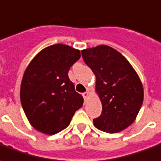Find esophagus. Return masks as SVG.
Listing matches in <instances>:
<instances>
[{
    "instance_id": "esophagus-1",
    "label": "esophagus",
    "mask_w": 161,
    "mask_h": 161,
    "mask_svg": "<svg viewBox=\"0 0 161 161\" xmlns=\"http://www.w3.org/2000/svg\"><path fill=\"white\" fill-rule=\"evenodd\" d=\"M82 95H83V97H84L85 100H86V99H87V98H88V96H89V92H84Z\"/></svg>"
}]
</instances>
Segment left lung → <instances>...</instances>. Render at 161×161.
I'll use <instances>...</instances> for the list:
<instances>
[{"instance_id":"left-lung-1","label":"left lung","mask_w":161,"mask_h":161,"mask_svg":"<svg viewBox=\"0 0 161 161\" xmlns=\"http://www.w3.org/2000/svg\"><path fill=\"white\" fill-rule=\"evenodd\" d=\"M82 57L95 74L96 92L102 103L94 126L108 133L126 129L135 121L144 100L136 72L122 53L108 46L83 50Z\"/></svg>"}]
</instances>
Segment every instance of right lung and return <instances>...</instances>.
<instances>
[{
	"mask_svg": "<svg viewBox=\"0 0 161 161\" xmlns=\"http://www.w3.org/2000/svg\"><path fill=\"white\" fill-rule=\"evenodd\" d=\"M80 51L62 44L41 50L27 67L21 83L20 99L30 123L37 130L53 135L69 126L83 106L68 73Z\"/></svg>",
	"mask_w": 161,
	"mask_h": 161,
	"instance_id": "obj_1",
	"label": "right lung"
}]
</instances>
